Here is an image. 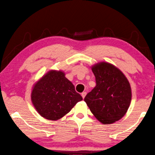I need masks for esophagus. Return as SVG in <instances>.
Here are the masks:
<instances>
[{
    "label": "esophagus",
    "mask_w": 155,
    "mask_h": 155,
    "mask_svg": "<svg viewBox=\"0 0 155 155\" xmlns=\"http://www.w3.org/2000/svg\"><path fill=\"white\" fill-rule=\"evenodd\" d=\"M86 95H87V93H86V92H83V93H82V97H83V99L85 97V96H86Z\"/></svg>",
    "instance_id": "34e87169"
}]
</instances>
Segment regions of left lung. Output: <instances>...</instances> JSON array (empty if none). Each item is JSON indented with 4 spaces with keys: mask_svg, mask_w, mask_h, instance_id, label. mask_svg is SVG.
Segmentation results:
<instances>
[{
    "mask_svg": "<svg viewBox=\"0 0 155 155\" xmlns=\"http://www.w3.org/2000/svg\"><path fill=\"white\" fill-rule=\"evenodd\" d=\"M91 69L96 86L86 95L85 102L101 124H111L119 121L130 104V83L118 68L108 62H98Z\"/></svg>",
    "mask_w": 155,
    "mask_h": 155,
    "instance_id": "8db88e82",
    "label": "left lung"
}]
</instances>
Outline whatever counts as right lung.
<instances>
[{
	"instance_id": "add662e5",
	"label": "right lung",
	"mask_w": 155,
	"mask_h": 155,
	"mask_svg": "<svg viewBox=\"0 0 155 155\" xmlns=\"http://www.w3.org/2000/svg\"><path fill=\"white\" fill-rule=\"evenodd\" d=\"M31 99L43 117L55 121L62 118L82 97L62 71L51 70L33 86Z\"/></svg>"
}]
</instances>
